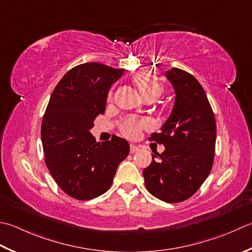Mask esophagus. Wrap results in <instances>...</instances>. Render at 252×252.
Wrapping results in <instances>:
<instances>
[{"instance_id":"1","label":"esophagus","mask_w":252,"mask_h":252,"mask_svg":"<svg viewBox=\"0 0 252 252\" xmlns=\"http://www.w3.org/2000/svg\"><path fill=\"white\" fill-rule=\"evenodd\" d=\"M137 151H139V147L135 146L134 144H131L130 145V153H135Z\"/></svg>"}]
</instances>
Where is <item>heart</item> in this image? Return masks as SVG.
<instances>
[{"label": "heart", "mask_w": 252, "mask_h": 252, "mask_svg": "<svg viewBox=\"0 0 252 252\" xmlns=\"http://www.w3.org/2000/svg\"><path fill=\"white\" fill-rule=\"evenodd\" d=\"M134 84L139 90L143 99L155 100L164 93V86L157 80L155 75L150 73L139 74L134 77ZM112 96L109 95V100ZM147 126V123L144 120H139L136 118H129L121 125L122 134L129 137V139H136L141 134L143 129Z\"/></svg>", "instance_id": "1"}]
</instances>
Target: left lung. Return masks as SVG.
<instances>
[{"instance_id":"8db88e82","label":"left lung","mask_w":252,"mask_h":252,"mask_svg":"<svg viewBox=\"0 0 252 252\" xmlns=\"http://www.w3.org/2000/svg\"><path fill=\"white\" fill-rule=\"evenodd\" d=\"M175 90V103L159 133L150 140L165 146L143 170L147 190L167 203L193 195L208 178L214 161L216 122L198 80L180 68L166 72Z\"/></svg>"}]
</instances>
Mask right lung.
<instances>
[{
    "label": "right lung",
    "mask_w": 252,
    "mask_h": 252,
    "mask_svg": "<svg viewBox=\"0 0 252 252\" xmlns=\"http://www.w3.org/2000/svg\"><path fill=\"white\" fill-rule=\"evenodd\" d=\"M125 70L90 62L73 67L54 88L44 112L41 140L46 165L67 195L87 201L110 188L118 165L129 155L125 139L96 142L90 130L102 115L111 85Z\"/></svg>",
    "instance_id": "1"
}]
</instances>
